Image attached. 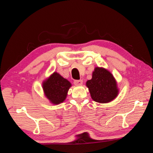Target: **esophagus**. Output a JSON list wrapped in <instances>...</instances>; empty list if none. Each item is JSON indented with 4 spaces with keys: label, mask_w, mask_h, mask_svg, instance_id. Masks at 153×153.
Returning a JSON list of instances; mask_svg holds the SVG:
<instances>
[{
    "label": "esophagus",
    "mask_w": 153,
    "mask_h": 153,
    "mask_svg": "<svg viewBox=\"0 0 153 153\" xmlns=\"http://www.w3.org/2000/svg\"><path fill=\"white\" fill-rule=\"evenodd\" d=\"M83 84L82 80H75L74 81V84L75 85H81Z\"/></svg>",
    "instance_id": "obj_1"
}]
</instances>
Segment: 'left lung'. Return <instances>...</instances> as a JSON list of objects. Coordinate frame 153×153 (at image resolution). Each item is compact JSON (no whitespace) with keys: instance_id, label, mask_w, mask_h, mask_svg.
Masks as SVG:
<instances>
[{"instance_id":"obj_1","label":"left lung","mask_w":153,"mask_h":153,"mask_svg":"<svg viewBox=\"0 0 153 153\" xmlns=\"http://www.w3.org/2000/svg\"><path fill=\"white\" fill-rule=\"evenodd\" d=\"M86 85L92 99L98 103H109L119 93L117 82L112 74L103 68H95L92 79L87 81Z\"/></svg>"}]
</instances>
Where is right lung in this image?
I'll return each mask as SVG.
<instances>
[{
    "mask_svg": "<svg viewBox=\"0 0 153 153\" xmlns=\"http://www.w3.org/2000/svg\"><path fill=\"white\" fill-rule=\"evenodd\" d=\"M71 83L59 73L54 72L43 83V89L46 97L52 103L57 105L66 100Z\"/></svg>",
    "mask_w": 153,
    "mask_h": 153,
    "instance_id": "right-lung-1",
    "label": "right lung"
}]
</instances>
